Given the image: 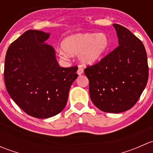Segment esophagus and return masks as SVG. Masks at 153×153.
<instances>
[{
	"mask_svg": "<svg viewBox=\"0 0 153 153\" xmlns=\"http://www.w3.org/2000/svg\"><path fill=\"white\" fill-rule=\"evenodd\" d=\"M83 72H84V70H83V69H81V67H78V71H77V73H78V75H81V74L83 73Z\"/></svg>",
	"mask_w": 153,
	"mask_h": 153,
	"instance_id": "1",
	"label": "esophagus"
}]
</instances>
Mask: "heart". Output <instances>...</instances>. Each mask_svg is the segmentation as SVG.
Here are the masks:
<instances>
[{"instance_id":"b5f03b06","label":"heart","mask_w":153,"mask_h":153,"mask_svg":"<svg viewBox=\"0 0 153 153\" xmlns=\"http://www.w3.org/2000/svg\"><path fill=\"white\" fill-rule=\"evenodd\" d=\"M110 47L109 38L105 33H79L67 37L59 50L61 58L78 54V59L85 65H92L102 58Z\"/></svg>"}]
</instances>
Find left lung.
Instances as JSON below:
<instances>
[{
    "instance_id": "1",
    "label": "left lung",
    "mask_w": 153,
    "mask_h": 153,
    "mask_svg": "<svg viewBox=\"0 0 153 153\" xmlns=\"http://www.w3.org/2000/svg\"><path fill=\"white\" fill-rule=\"evenodd\" d=\"M118 46L84 73L89 81V95L100 110L119 113L132 107L144 89L149 77L146 49L128 29L113 24Z\"/></svg>"
}]
</instances>
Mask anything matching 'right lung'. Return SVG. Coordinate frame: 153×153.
I'll return each mask as SVG.
<instances>
[{
    "instance_id": "add662e5",
    "label": "right lung",
    "mask_w": 153,
    "mask_h": 153,
    "mask_svg": "<svg viewBox=\"0 0 153 153\" xmlns=\"http://www.w3.org/2000/svg\"><path fill=\"white\" fill-rule=\"evenodd\" d=\"M49 33L27 30L11 44L4 64V81L12 99L27 114L47 118L65 107L69 91L78 78L77 67H61Z\"/></svg>"
}]
</instances>
